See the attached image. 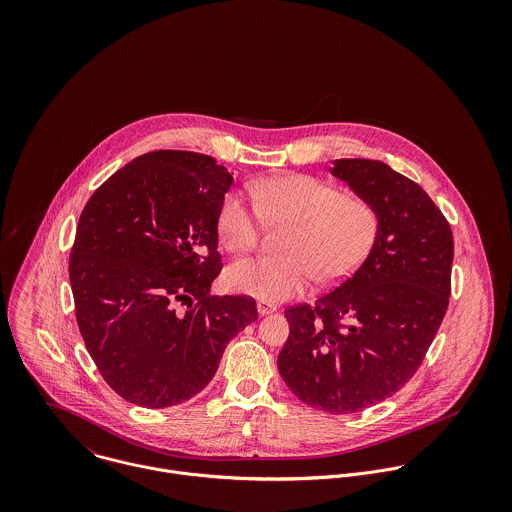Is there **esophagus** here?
I'll list each match as a JSON object with an SVG mask.
<instances>
[{
	"label": "esophagus",
	"instance_id": "esophagus-1",
	"mask_svg": "<svg viewBox=\"0 0 512 512\" xmlns=\"http://www.w3.org/2000/svg\"><path fill=\"white\" fill-rule=\"evenodd\" d=\"M256 307H258V313H260V315H268V313L276 311V305L270 303V301H258Z\"/></svg>",
	"mask_w": 512,
	"mask_h": 512
}]
</instances>
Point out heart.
Segmentation results:
<instances>
[{"instance_id":"1","label":"heart","mask_w":512,"mask_h":512,"mask_svg":"<svg viewBox=\"0 0 512 512\" xmlns=\"http://www.w3.org/2000/svg\"><path fill=\"white\" fill-rule=\"evenodd\" d=\"M256 207L238 193L220 203V244L234 254L256 246L262 219L290 224L282 240V256L242 258L228 266V290L262 301H282L307 290L317 278L321 286L349 280L372 254L382 219L363 197L311 175H282L250 187Z\"/></svg>"}]
</instances>
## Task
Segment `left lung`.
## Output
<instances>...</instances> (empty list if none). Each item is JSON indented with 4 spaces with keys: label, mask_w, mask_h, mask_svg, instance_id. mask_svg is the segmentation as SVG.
I'll return each mask as SVG.
<instances>
[{
    "label": "left lung",
    "mask_w": 512,
    "mask_h": 512,
    "mask_svg": "<svg viewBox=\"0 0 512 512\" xmlns=\"http://www.w3.org/2000/svg\"><path fill=\"white\" fill-rule=\"evenodd\" d=\"M331 171L378 209L380 236L357 274L286 309L278 368L301 402L353 414L422 365L449 305L453 234L428 193L386 163L337 159Z\"/></svg>",
    "instance_id": "left-lung-1"
}]
</instances>
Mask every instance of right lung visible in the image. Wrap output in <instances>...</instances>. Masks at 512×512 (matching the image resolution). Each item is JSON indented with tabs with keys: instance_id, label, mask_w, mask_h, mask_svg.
Segmentation results:
<instances>
[{
	"instance_id": "right-lung-1",
	"label": "right lung",
	"mask_w": 512,
	"mask_h": 512,
	"mask_svg": "<svg viewBox=\"0 0 512 512\" xmlns=\"http://www.w3.org/2000/svg\"><path fill=\"white\" fill-rule=\"evenodd\" d=\"M230 185L211 155L159 149L118 169L82 209L69 258L76 323L102 378L132 404L199 394L228 341L258 319L250 295L209 293Z\"/></svg>"
}]
</instances>
